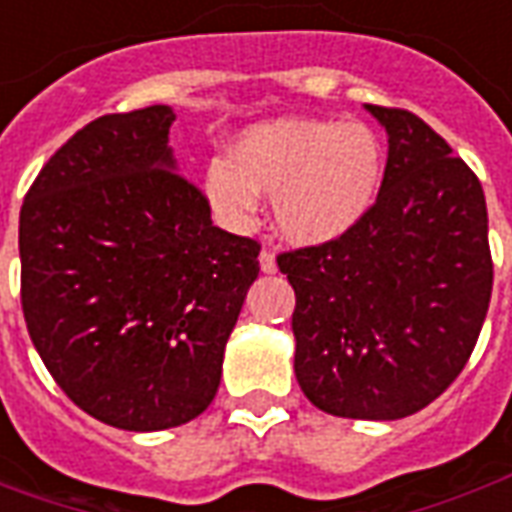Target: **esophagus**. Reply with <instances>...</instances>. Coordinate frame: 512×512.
Wrapping results in <instances>:
<instances>
[{"label":"esophagus","instance_id":"esophagus-1","mask_svg":"<svg viewBox=\"0 0 512 512\" xmlns=\"http://www.w3.org/2000/svg\"><path fill=\"white\" fill-rule=\"evenodd\" d=\"M257 260H260V271H263V274H274V271H277V257L271 255L268 249H263Z\"/></svg>","mask_w":512,"mask_h":512}]
</instances>
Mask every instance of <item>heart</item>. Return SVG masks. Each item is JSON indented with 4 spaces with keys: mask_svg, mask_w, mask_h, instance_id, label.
<instances>
[{
    "mask_svg": "<svg viewBox=\"0 0 512 512\" xmlns=\"http://www.w3.org/2000/svg\"><path fill=\"white\" fill-rule=\"evenodd\" d=\"M386 153L362 123L279 117L238 134L233 161L213 158L202 191L216 216L246 227L263 197H274V224L299 246L351 233L373 211L384 186Z\"/></svg>",
    "mask_w": 512,
    "mask_h": 512,
    "instance_id": "obj_1",
    "label": "heart"
}]
</instances>
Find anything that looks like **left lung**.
Wrapping results in <instances>:
<instances>
[{
    "mask_svg": "<svg viewBox=\"0 0 512 512\" xmlns=\"http://www.w3.org/2000/svg\"><path fill=\"white\" fill-rule=\"evenodd\" d=\"M384 126V186L351 233L277 257L296 290L293 370L312 406L403 419L469 362L494 266L480 180L433 128L365 104Z\"/></svg>",
    "mask_w": 512,
    "mask_h": 512,
    "instance_id": "8db88e82",
    "label": "left lung"
}]
</instances>
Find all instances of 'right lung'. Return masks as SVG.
<instances>
[{
  "mask_svg": "<svg viewBox=\"0 0 512 512\" xmlns=\"http://www.w3.org/2000/svg\"><path fill=\"white\" fill-rule=\"evenodd\" d=\"M172 106L104 115L40 169L21 205V307L76 406L134 433L211 406L260 244L216 227L178 175Z\"/></svg>",
  "mask_w": 512,
  "mask_h": 512,
  "instance_id": "right-lung-1",
  "label": "right lung"
}]
</instances>
